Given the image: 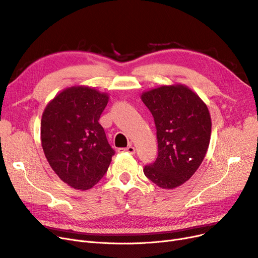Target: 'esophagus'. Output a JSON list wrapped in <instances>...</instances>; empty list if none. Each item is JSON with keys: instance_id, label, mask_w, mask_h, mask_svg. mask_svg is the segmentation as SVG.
Here are the masks:
<instances>
[{"instance_id": "esophagus-1", "label": "esophagus", "mask_w": 258, "mask_h": 258, "mask_svg": "<svg viewBox=\"0 0 258 258\" xmlns=\"http://www.w3.org/2000/svg\"><path fill=\"white\" fill-rule=\"evenodd\" d=\"M118 152H119V153L126 152V153H129V154H135V153H136V148L133 147L132 145H129V146H127L126 148H119Z\"/></svg>"}]
</instances>
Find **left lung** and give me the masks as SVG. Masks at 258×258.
<instances>
[{
    "mask_svg": "<svg viewBox=\"0 0 258 258\" xmlns=\"http://www.w3.org/2000/svg\"><path fill=\"white\" fill-rule=\"evenodd\" d=\"M141 99L153 114L158 140V157L144 167V174L160 188H177L191 178L207 153L211 135L207 105L182 84L153 88Z\"/></svg>",
    "mask_w": 258,
    "mask_h": 258,
    "instance_id": "obj_1",
    "label": "left lung"
}]
</instances>
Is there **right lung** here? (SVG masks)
I'll return each mask as SVG.
<instances>
[{
	"label": "right lung",
	"instance_id": "add662e5",
	"mask_svg": "<svg viewBox=\"0 0 258 258\" xmlns=\"http://www.w3.org/2000/svg\"><path fill=\"white\" fill-rule=\"evenodd\" d=\"M109 95L77 85L58 93L41 117L40 140L52 170L77 190L91 189L111 163L114 150L99 123Z\"/></svg>",
	"mask_w": 258,
	"mask_h": 258
}]
</instances>
